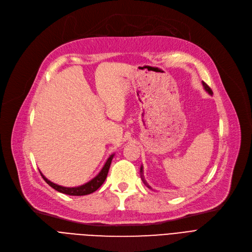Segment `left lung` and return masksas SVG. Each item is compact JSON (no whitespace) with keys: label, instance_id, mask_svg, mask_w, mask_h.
Segmentation results:
<instances>
[{"label":"left lung","instance_id":"left-lung-1","mask_svg":"<svg viewBox=\"0 0 252 252\" xmlns=\"http://www.w3.org/2000/svg\"><path fill=\"white\" fill-rule=\"evenodd\" d=\"M202 85H203V87H204V90H205V91L208 93V94H209V95H213V91H211V89H210V88H209V87H208V86H207V85H206L204 82H202ZM140 171H141V175H142V180H143L144 184L146 185V186H147L148 188H150V187L148 186V184H147L146 182H145V180H144V178H143V166H141V170H140Z\"/></svg>","mask_w":252,"mask_h":252}]
</instances>
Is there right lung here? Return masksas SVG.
<instances>
[{
    "mask_svg": "<svg viewBox=\"0 0 252 252\" xmlns=\"http://www.w3.org/2000/svg\"><path fill=\"white\" fill-rule=\"evenodd\" d=\"M114 154H111L108 159L106 160L104 166L102 167V169L100 170V173L94 178L92 179L90 182L82 185V186H78V187H63V186H60V185H57L55 183H53L51 181H49L42 173H41V176L43 177V179L45 180V182L49 185V186H51L53 189H55L56 191L60 192V193H63V194H67V195H71V196H83V195H88V194H91L93 192H95L97 189H99L102 184L105 182L106 178H107V175H108V170H109V167H110V164H111V161H112V158H113Z\"/></svg>",
    "mask_w": 252,
    "mask_h": 252,
    "instance_id": "add662e5",
    "label": "right lung"
}]
</instances>
